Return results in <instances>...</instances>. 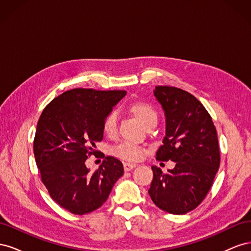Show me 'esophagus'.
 Segmentation results:
<instances>
[{
    "label": "esophagus",
    "mask_w": 251,
    "mask_h": 251,
    "mask_svg": "<svg viewBox=\"0 0 251 251\" xmlns=\"http://www.w3.org/2000/svg\"><path fill=\"white\" fill-rule=\"evenodd\" d=\"M134 168H136V164L135 163H131V162H126V163H124V169H125V171H131V170H133Z\"/></svg>",
    "instance_id": "34e87169"
}]
</instances>
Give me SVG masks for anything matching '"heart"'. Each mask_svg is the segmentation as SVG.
Segmentation results:
<instances>
[{"mask_svg":"<svg viewBox=\"0 0 251 251\" xmlns=\"http://www.w3.org/2000/svg\"><path fill=\"white\" fill-rule=\"evenodd\" d=\"M127 113H130L135 118H137L140 123L149 128L155 126L158 120V114L156 109L144 100H136L127 104ZM102 132L108 137H113L117 133V115L115 112H109L105 114L102 120ZM113 154L127 161H138L146 155V149L135 146L132 143H120L119 146L113 149Z\"/></svg>","mask_w":251,"mask_h":251,"instance_id":"heart-1","label":"heart"}]
</instances>
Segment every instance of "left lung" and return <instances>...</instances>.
Listing matches in <instances>:
<instances>
[{
    "instance_id": "obj_1",
    "label": "left lung",
    "mask_w": 251,
    "mask_h": 251,
    "mask_svg": "<svg viewBox=\"0 0 251 251\" xmlns=\"http://www.w3.org/2000/svg\"><path fill=\"white\" fill-rule=\"evenodd\" d=\"M166 116V133L156 159L172 160L168 173L153 165L149 194L157 206L184 215L204 200L219 170L220 148L216 126L204 105L186 91L171 86L154 90Z\"/></svg>"
}]
</instances>
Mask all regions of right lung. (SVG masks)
<instances>
[{"label": "right lung", "mask_w": 251, "mask_h": 251, "mask_svg": "<svg viewBox=\"0 0 251 251\" xmlns=\"http://www.w3.org/2000/svg\"><path fill=\"white\" fill-rule=\"evenodd\" d=\"M126 91L76 88L66 91L43 110L33 140L35 162L51 198L74 215H85L107 201L115 182L124 175L118 159L104 157L91 173L85 164L96 155L102 140L105 114Z\"/></svg>", "instance_id": "obj_1"}]
</instances>
